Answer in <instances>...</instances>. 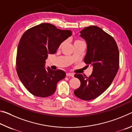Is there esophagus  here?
I'll return each instance as SVG.
<instances>
[{"label": "esophagus", "instance_id": "34e87169", "mask_svg": "<svg viewBox=\"0 0 132 132\" xmlns=\"http://www.w3.org/2000/svg\"><path fill=\"white\" fill-rule=\"evenodd\" d=\"M66 76H70V77H74V74H73V73H67Z\"/></svg>", "mask_w": 132, "mask_h": 132}]
</instances>
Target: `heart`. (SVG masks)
Returning a JSON list of instances; mask_svg holds the SVG:
<instances>
[{
  "label": "heart",
  "instance_id": "obj_1",
  "mask_svg": "<svg viewBox=\"0 0 132 132\" xmlns=\"http://www.w3.org/2000/svg\"><path fill=\"white\" fill-rule=\"evenodd\" d=\"M78 41H76L75 42H78Z\"/></svg>",
  "mask_w": 132,
  "mask_h": 132
}]
</instances>
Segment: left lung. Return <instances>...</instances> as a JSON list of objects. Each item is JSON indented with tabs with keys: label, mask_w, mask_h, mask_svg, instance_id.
<instances>
[{
	"label": "left lung",
	"mask_w": 132,
	"mask_h": 132,
	"mask_svg": "<svg viewBox=\"0 0 132 132\" xmlns=\"http://www.w3.org/2000/svg\"><path fill=\"white\" fill-rule=\"evenodd\" d=\"M80 32L87 45L84 61L93 69L89 77L75 75L81 84L74 93L80 99L89 101L102 94L111 84L119 69V53L114 38L101 28L91 26Z\"/></svg>",
	"instance_id": "1"
}]
</instances>
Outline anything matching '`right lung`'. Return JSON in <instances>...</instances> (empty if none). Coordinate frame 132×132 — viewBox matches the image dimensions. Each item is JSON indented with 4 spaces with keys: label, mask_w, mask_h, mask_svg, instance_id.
<instances>
[{
    "label": "right lung",
    "mask_w": 132,
    "mask_h": 132,
    "mask_svg": "<svg viewBox=\"0 0 132 132\" xmlns=\"http://www.w3.org/2000/svg\"><path fill=\"white\" fill-rule=\"evenodd\" d=\"M71 35L70 30L42 23L27 30L17 48L16 70L20 80L32 95L47 97L55 92L57 82L64 79L62 70L45 68L49 54H54L62 42Z\"/></svg>",
    "instance_id": "obj_1"
}]
</instances>
